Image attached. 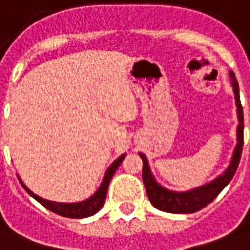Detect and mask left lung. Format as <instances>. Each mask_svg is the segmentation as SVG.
<instances>
[{"instance_id": "left-lung-1", "label": "left lung", "mask_w": 250, "mask_h": 250, "mask_svg": "<svg viewBox=\"0 0 250 250\" xmlns=\"http://www.w3.org/2000/svg\"><path fill=\"white\" fill-rule=\"evenodd\" d=\"M231 85H233L234 96H235V104H237V114H238V126H237V146L233 152V158L226 168V171L214 181L208 182L206 185L194 188L192 190L187 192H174L163 188L158 181L155 180L151 173V168L148 165L147 156L140 152V158L143 161V182L147 190L148 199L155 208L171 212V214H193L199 209L208 206L215 197L225 189L227 184L237 171L238 163H240L241 154H242V146H244V111L240 101V87L235 79V75L230 72Z\"/></svg>"}]
</instances>
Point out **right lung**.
<instances>
[{"label": "right lung", "mask_w": 250, "mask_h": 250, "mask_svg": "<svg viewBox=\"0 0 250 250\" xmlns=\"http://www.w3.org/2000/svg\"><path fill=\"white\" fill-rule=\"evenodd\" d=\"M125 158V154L121 155L118 159H115L111 166L107 168L106 174L103 177L102 184L99 189L96 190L95 193L92 194L89 199L84 201H79V203H56V201H50L46 200V199H42L39 197L38 194H35L34 192H31L28 188L25 187L21 178L17 175V178L20 181V184L23 185V188L27 190V193L32 196L36 201H39L42 204L43 207H46L49 211L54 212L57 215H61V216H65V218H73V219H82V218H88L91 215L96 214L101 208L103 207L104 204V200H106V194H107V189H108V184L110 181L113 178V175L117 171L118 166L121 165V162L124 161Z\"/></svg>", "instance_id": "add662e5"}]
</instances>
